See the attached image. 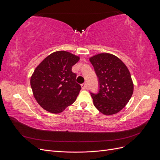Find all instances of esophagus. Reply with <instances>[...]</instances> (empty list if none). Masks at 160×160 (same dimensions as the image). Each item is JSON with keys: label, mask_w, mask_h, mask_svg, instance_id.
Masks as SVG:
<instances>
[{"label": "esophagus", "mask_w": 160, "mask_h": 160, "mask_svg": "<svg viewBox=\"0 0 160 160\" xmlns=\"http://www.w3.org/2000/svg\"><path fill=\"white\" fill-rule=\"evenodd\" d=\"M81 87H82V89H85L87 88V85H86V83H83L81 85Z\"/></svg>", "instance_id": "obj_1"}]
</instances>
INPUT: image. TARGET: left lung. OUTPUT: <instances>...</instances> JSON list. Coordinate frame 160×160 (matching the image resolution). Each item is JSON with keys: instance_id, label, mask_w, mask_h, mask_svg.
<instances>
[{"instance_id": "obj_1", "label": "left lung", "mask_w": 160, "mask_h": 160, "mask_svg": "<svg viewBox=\"0 0 160 160\" xmlns=\"http://www.w3.org/2000/svg\"><path fill=\"white\" fill-rule=\"evenodd\" d=\"M99 78V91L91 93L93 104L101 113L111 115L122 110L132 98L133 83L123 62L110 53H99L89 58Z\"/></svg>"}]
</instances>
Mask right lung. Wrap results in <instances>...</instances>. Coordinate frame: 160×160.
<instances>
[{"instance_id":"right-lung-1","label":"right lung","mask_w":160,"mask_h":160,"mask_svg":"<svg viewBox=\"0 0 160 160\" xmlns=\"http://www.w3.org/2000/svg\"><path fill=\"white\" fill-rule=\"evenodd\" d=\"M79 59L69 52L58 51L36 67L30 83L34 98L42 108L60 113L75 102L81 87L76 83L77 75L72 72V67Z\"/></svg>"}]
</instances>
